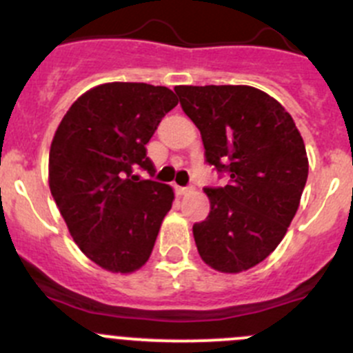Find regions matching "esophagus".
I'll return each mask as SVG.
<instances>
[{
  "mask_svg": "<svg viewBox=\"0 0 353 353\" xmlns=\"http://www.w3.org/2000/svg\"><path fill=\"white\" fill-rule=\"evenodd\" d=\"M176 193L179 194V196H184V194L191 193V188H183V186H176Z\"/></svg>",
  "mask_w": 353,
  "mask_h": 353,
  "instance_id": "esophagus-1",
  "label": "esophagus"
}]
</instances>
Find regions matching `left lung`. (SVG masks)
<instances>
[{"mask_svg": "<svg viewBox=\"0 0 353 353\" xmlns=\"http://www.w3.org/2000/svg\"><path fill=\"white\" fill-rule=\"evenodd\" d=\"M176 93L207 162L229 177L205 188L210 214L193 225L198 253L219 272L248 271L274 252L299 210L309 176L302 136L285 107L252 85H177Z\"/></svg>", "mask_w": 353, "mask_h": 353, "instance_id": "1", "label": "left lung"}]
</instances>
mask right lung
I'll return each instance as SVG.
<instances>
[{"label": "right lung", "instance_id": "obj_1", "mask_svg": "<svg viewBox=\"0 0 353 353\" xmlns=\"http://www.w3.org/2000/svg\"><path fill=\"white\" fill-rule=\"evenodd\" d=\"M177 105L165 85L107 82L77 98L50 148L48 181L75 245L105 271L129 274L152 255L174 191L153 172L146 143Z\"/></svg>", "mask_w": 353, "mask_h": 353}]
</instances>
